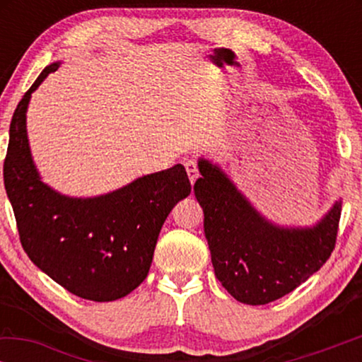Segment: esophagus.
<instances>
[{
    "instance_id": "esophagus-1",
    "label": "esophagus",
    "mask_w": 362,
    "mask_h": 362,
    "mask_svg": "<svg viewBox=\"0 0 362 362\" xmlns=\"http://www.w3.org/2000/svg\"><path fill=\"white\" fill-rule=\"evenodd\" d=\"M185 168H186L187 177H189L191 185H194L197 177H199V170H197V165H196V161H192V160L186 161V163H185Z\"/></svg>"
}]
</instances>
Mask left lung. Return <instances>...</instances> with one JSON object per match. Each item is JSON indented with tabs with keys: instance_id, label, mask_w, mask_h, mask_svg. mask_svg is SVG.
<instances>
[{
	"instance_id": "1",
	"label": "left lung",
	"mask_w": 362,
	"mask_h": 362,
	"mask_svg": "<svg viewBox=\"0 0 362 362\" xmlns=\"http://www.w3.org/2000/svg\"><path fill=\"white\" fill-rule=\"evenodd\" d=\"M194 194L204 212V234L214 274L245 305H267L288 295L329 259L338 237L341 202L313 229H280L257 214L209 161Z\"/></svg>"
}]
</instances>
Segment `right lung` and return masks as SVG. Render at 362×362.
I'll list each match as a JSON object with an SVG mask.
<instances>
[{"label": "right lung", "mask_w": 362, "mask_h": 362, "mask_svg": "<svg viewBox=\"0 0 362 362\" xmlns=\"http://www.w3.org/2000/svg\"><path fill=\"white\" fill-rule=\"evenodd\" d=\"M51 64L24 93L9 127L4 187L19 240L34 265L76 296L123 298L146 279L163 222L191 192L182 165L153 173L93 199L57 194L39 180L26 135L31 93L56 72Z\"/></svg>", "instance_id": "1"}]
</instances>
